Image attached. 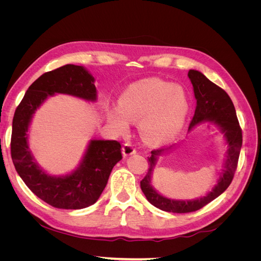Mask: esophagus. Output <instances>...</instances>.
<instances>
[{"instance_id": "obj_1", "label": "esophagus", "mask_w": 261, "mask_h": 261, "mask_svg": "<svg viewBox=\"0 0 261 261\" xmlns=\"http://www.w3.org/2000/svg\"><path fill=\"white\" fill-rule=\"evenodd\" d=\"M122 150H123V154L124 155H130V154H134L136 152V149H135V147H134L132 144H129V143H126V144H124V146H123V148H122Z\"/></svg>"}]
</instances>
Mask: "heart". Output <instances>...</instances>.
Listing matches in <instances>:
<instances>
[{
	"instance_id": "b5f03b06",
	"label": "heart",
	"mask_w": 261,
	"mask_h": 261,
	"mask_svg": "<svg viewBox=\"0 0 261 261\" xmlns=\"http://www.w3.org/2000/svg\"><path fill=\"white\" fill-rule=\"evenodd\" d=\"M120 108L109 111L117 130L126 132L129 121H140L139 128L149 143H164L174 137L188 113L187 94L181 86L159 78L133 84L118 101Z\"/></svg>"
}]
</instances>
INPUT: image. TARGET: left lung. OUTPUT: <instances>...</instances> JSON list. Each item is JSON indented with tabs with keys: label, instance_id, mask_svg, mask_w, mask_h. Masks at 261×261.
Returning <instances> with one entry per match:
<instances>
[{
	"label": "left lung",
	"instance_id": "8db88e82",
	"mask_svg": "<svg viewBox=\"0 0 261 261\" xmlns=\"http://www.w3.org/2000/svg\"><path fill=\"white\" fill-rule=\"evenodd\" d=\"M188 77L193 84L195 98L197 100V107L192 121L189 123V129H192L195 125L201 122L211 121L218 125L221 130L225 134L228 149L224 173L221 176L218 185L207 196L193 201L168 199L158 194L150 186L152 165L155 161L154 155L160 154L165 149L161 148L158 150H152L151 156L148 158V172L146 176L140 180L141 191L145 194L148 201L153 204L154 207L163 211L174 213H187L199 210L211 202L213 199H216L218 196H220L230 186L235 171L238 169L239 156L243 143L242 128L238 116H236L234 105L231 98L228 97V94L221 87L209 81L206 76L198 72V70L189 69Z\"/></svg>",
	"mask_w": 261,
	"mask_h": 261
}]
</instances>
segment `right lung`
Segmentation results:
<instances>
[{"mask_svg":"<svg viewBox=\"0 0 261 261\" xmlns=\"http://www.w3.org/2000/svg\"><path fill=\"white\" fill-rule=\"evenodd\" d=\"M93 82L84 67L73 64L46 72L30 85L14 114L11 137L14 167L30 191L54 208L91 206L103 192L113 167L122 159L118 141L91 140L80 168L70 175L52 177L39 169L28 150L29 122L46 97L60 92L94 101L97 89Z\"/></svg>","mask_w":261,"mask_h":261,"instance_id":"1","label":"right lung"}]
</instances>
